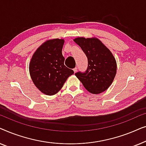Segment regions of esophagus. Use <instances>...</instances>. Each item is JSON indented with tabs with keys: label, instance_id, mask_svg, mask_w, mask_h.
<instances>
[{
	"label": "esophagus",
	"instance_id": "obj_1",
	"mask_svg": "<svg viewBox=\"0 0 146 146\" xmlns=\"http://www.w3.org/2000/svg\"><path fill=\"white\" fill-rule=\"evenodd\" d=\"M73 70H74V73H76L77 72V68L76 67V68H74L73 69Z\"/></svg>",
	"mask_w": 146,
	"mask_h": 146
}]
</instances>
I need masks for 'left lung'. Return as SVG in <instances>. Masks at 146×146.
I'll return each mask as SVG.
<instances>
[{
	"label": "left lung",
	"instance_id": "left-lung-1",
	"mask_svg": "<svg viewBox=\"0 0 146 146\" xmlns=\"http://www.w3.org/2000/svg\"><path fill=\"white\" fill-rule=\"evenodd\" d=\"M74 41L81 48L88 58L85 72H78L76 77L88 91L100 94L108 88L116 74L115 60L98 39L76 38Z\"/></svg>",
	"mask_w": 146,
	"mask_h": 146
}]
</instances>
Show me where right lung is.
<instances>
[{"label":"right lung","mask_w":146,"mask_h":146,"mask_svg":"<svg viewBox=\"0 0 146 146\" xmlns=\"http://www.w3.org/2000/svg\"><path fill=\"white\" fill-rule=\"evenodd\" d=\"M64 40L58 38L46 41L36 50L30 63V74L34 84L46 95L56 94L74 74L72 70L64 64Z\"/></svg>","instance_id":"right-lung-1"}]
</instances>
